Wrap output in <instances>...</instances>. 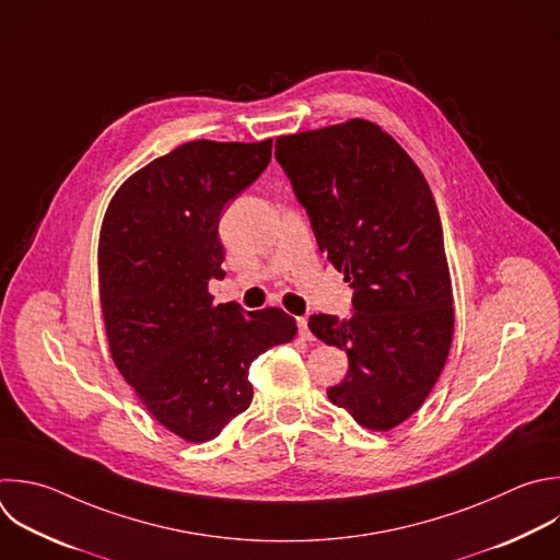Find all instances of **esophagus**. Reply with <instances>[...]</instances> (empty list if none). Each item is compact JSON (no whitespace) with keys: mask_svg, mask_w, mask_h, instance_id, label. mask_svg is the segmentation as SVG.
I'll return each instance as SVG.
<instances>
[{"mask_svg":"<svg viewBox=\"0 0 560 560\" xmlns=\"http://www.w3.org/2000/svg\"><path fill=\"white\" fill-rule=\"evenodd\" d=\"M296 325H299V334H301L305 340H314V336H312V331H310V327H307V316H299V318H296Z\"/></svg>","mask_w":560,"mask_h":560,"instance_id":"34e87169","label":"esophagus"}]
</instances>
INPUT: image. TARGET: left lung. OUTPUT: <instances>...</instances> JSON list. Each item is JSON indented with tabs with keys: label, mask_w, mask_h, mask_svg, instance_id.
I'll list each match as a JSON object with an SVG mask.
<instances>
[{
	"label": "left lung",
	"mask_w": 560,
	"mask_h": 560,
	"mask_svg": "<svg viewBox=\"0 0 560 560\" xmlns=\"http://www.w3.org/2000/svg\"><path fill=\"white\" fill-rule=\"evenodd\" d=\"M275 158L320 253L353 290L351 318L312 314L307 323L349 358L345 381L327 396L360 427L389 431L422 407L453 340L433 194L409 153L362 118L281 136Z\"/></svg>",
	"instance_id": "obj_1"
}]
</instances>
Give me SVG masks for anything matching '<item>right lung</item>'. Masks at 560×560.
Returning <instances> with one entry per match:
<instances>
[{"instance_id": "add662e5", "label": "right lung", "mask_w": 560, "mask_h": 560, "mask_svg": "<svg viewBox=\"0 0 560 560\" xmlns=\"http://www.w3.org/2000/svg\"><path fill=\"white\" fill-rule=\"evenodd\" d=\"M272 158V140H194L133 173L98 242L112 358L147 411L186 442H209L253 402L248 369L296 323L279 307L213 303L224 279L222 209Z\"/></svg>"}]
</instances>
